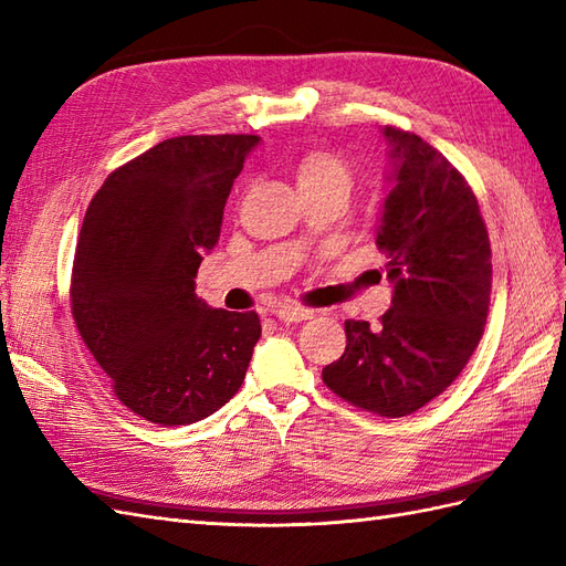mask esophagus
Returning a JSON list of instances; mask_svg holds the SVG:
<instances>
[{"label":"esophagus","instance_id":"obj_1","mask_svg":"<svg viewBox=\"0 0 566 566\" xmlns=\"http://www.w3.org/2000/svg\"><path fill=\"white\" fill-rule=\"evenodd\" d=\"M272 315L280 317L282 323H303V321H311L313 311L311 308H303V306H274Z\"/></svg>","mask_w":566,"mask_h":566}]
</instances>
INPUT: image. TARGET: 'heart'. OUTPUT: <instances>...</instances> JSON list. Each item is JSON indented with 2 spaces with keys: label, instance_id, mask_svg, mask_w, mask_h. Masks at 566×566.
I'll list each match as a JSON object with an SVG mask.
<instances>
[{
  "label": "heart",
  "instance_id": "heart-1",
  "mask_svg": "<svg viewBox=\"0 0 566 566\" xmlns=\"http://www.w3.org/2000/svg\"><path fill=\"white\" fill-rule=\"evenodd\" d=\"M294 177L301 191H332L349 193L352 191V169L344 159L329 150H308L303 153L294 165Z\"/></svg>",
  "mask_w": 566,
  "mask_h": 566
}]
</instances>
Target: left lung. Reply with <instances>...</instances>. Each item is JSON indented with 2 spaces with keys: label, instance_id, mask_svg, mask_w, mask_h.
Masks as SVG:
<instances>
[{
  "label": "left lung",
  "instance_id": "8db88e82",
  "mask_svg": "<svg viewBox=\"0 0 566 566\" xmlns=\"http://www.w3.org/2000/svg\"><path fill=\"white\" fill-rule=\"evenodd\" d=\"M389 148L375 243L387 258L392 306L378 327L346 321V349L323 382L387 418L418 411L469 364L490 306V241L471 186L416 134L385 126Z\"/></svg>",
  "mask_w": 566,
  "mask_h": 566
}]
</instances>
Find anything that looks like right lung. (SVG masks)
<instances>
[{"label":"right lung","mask_w":566,"mask_h":566,"mask_svg":"<svg viewBox=\"0 0 566 566\" xmlns=\"http://www.w3.org/2000/svg\"><path fill=\"white\" fill-rule=\"evenodd\" d=\"M258 136H179L114 169L83 217L71 313L114 395L157 426L202 421L239 392L260 317L196 296L202 255Z\"/></svg>","instance_id":"1"}]
</instances>
